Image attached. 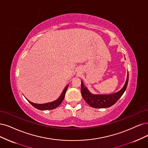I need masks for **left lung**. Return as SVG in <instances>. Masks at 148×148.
<instances>
[{
    "label": "left lung",
    "mask_w": 148,
    "mask_h": 148,
    "mask_svg": "<svg viewBox=\"0 0 148 148\" xmlns=\"http://www.w3.org/2000/svg\"><path fill=\"white\" fill-rule=\"evenodd\" d=\"M129 81V73H127V79L123 88L115 93L111 95H93L91 93L83 82L81 83V94L84 99L88 104L93 108H108L115 103L120 97L122 96L127 88Z\"/></svg>",
    "instance_id": "1"
}]
</instances>
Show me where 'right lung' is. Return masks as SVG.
Masks as SVG:
<instances>
[{"mask_svg":"<svg viewBox=\"0 0 148 148\" xmlns=\"http://www.w3.org/2000/svg\"><path fill=\"white\" fill-rule=\"evenodd\" d=\"M68 86H69V85H68L66 86L65 87L64 89L63 90V91L62 92V95H60V96L58 98V99L53 102H48V103H35L30 102L28 99H27V100L35 108L38 109V110H52V109H54V108H57V107H58L63 102L64 98L65 93H66V90L68 88Z\"/></svg>","mask_w":148,"mask_h":148,"instance_id":"right-lung-1","label":"right lung"}]
</instances>
